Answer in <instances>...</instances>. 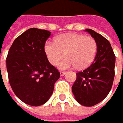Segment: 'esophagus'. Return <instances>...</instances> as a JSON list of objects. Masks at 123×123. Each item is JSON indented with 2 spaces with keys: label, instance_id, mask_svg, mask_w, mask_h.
I'll return each instance as SVG.
<instances>
[{
  "label": "esophagus",
  "instance_id": "esophagus-1",
  "mask_svg": "<svg viewBox=\"0 0 123 123\" xmlns=\"http://www.w3.org/2000/svg\"><path fill=\"white\" fill-rule=\"evenodd\" d=\"M65 74H66V72H65V71H60V75H61V76H64Z\"/></svg>",
  "mask_w": 123,
  "mask_h": 123
}]
</instances>
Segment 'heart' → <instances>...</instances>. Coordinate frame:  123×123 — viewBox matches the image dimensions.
<instances>
[{"instance_id": "obj_1", "label": "heart", "mask_w": 123, "mask_h": 123, "mask_svg": "<svg viewBox=\"0 0 123 123\" xmlns=\"http://www.w3.org/2000/svg\"><path fill=\"white\" fill-rule=\"evenodd\" d=\"M46 57L53 66L60 64L61 69L73 67L77 70L87 68L94 59L97 44L94 38L77 33H68L55 37V42H46L44 46Z\"/></svg>"}]
</instances>
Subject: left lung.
<instances>
[{
	"mask_svg": "<svg viewBox=\"0 0 123 123\" xmlns=\"http://www.w3.org/2000/svg\"><path fill=\"white\" fill-rule=\"evenodd\" d=\"M86 31L97 42V53L94 62L87 68L77 73L72 91L79 103L91 107L102 101L111 90L116 57L106 38L92 29H87Z\"/></svg>",
	"mask_w": 123,
	"mask_h": 123,
	"instance_id": "1",
	"label": "left lung"
}]
</instances>
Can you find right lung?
Returning a JSON list of instances; mask_svg holds the SVG:
<instances>
[{"instance_id":"obj_1","label":"right lung","mask_w":123,"mask_h":123,"mask_svg":"<svg viewBox=\"0 0 123 123\" xmlns=\"http://www.w3.org/2000/svg\"><path fill=\"white\" fill-rule=\"evenodd\" d=\"M50 32L31 28L16 38L7 56L10 86L22 101L40 106L49 99L60 77L44 51Z\"/></svg>"}]
</instances>
